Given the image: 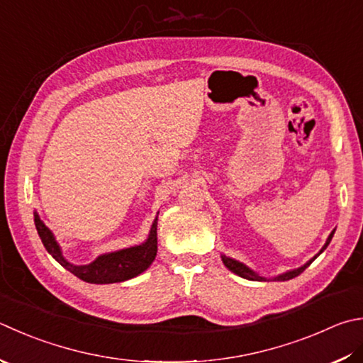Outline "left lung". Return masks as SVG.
Masks as SVG:
<instances>
[{
    "mask_svg": "<svg viewBox=\"0 0 363 363\" xmlns=\"http://www.w3.org/2000/svg\"><path fill=\"white\" fill-rule=\"evenodd\" d=\"M335 232V230H333ZM333 232L332 234L329 235V238H327V242H325V245L323 246V250L319 251V255L320 252H323L327 246H329V243H330V240H332V237H333ZM318 257V255L314 256L310 262H306L303 267H300V269H297V270H292V272H288V273H283V275H279V277H277L275 279H279V281H286V279H292V278H296V277H298L300 273H302L306 267H308L314 259ZM223 262H224V265L228 267V269L230 270V272H234L235 275H238V277H242V278H246V279H252V281H265L267 278H262V277H259L257 273H255L252 270H250L248 267L246 265H243L242 262H238V261H234V259H230V257H225V256H223Z\"/></svg>",
    "mask_w": 363,
    "mask_h": 363,
    "instance_id": "left-lung-1",
    "label": "left lung"
}]
</instances>
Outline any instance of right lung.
Returning <instances> with one entry per match:
<instances>
[{
  "label": "right lung",
  "instance_id": "obj_1",
  "mask_svg": "<svg viewBox=\"0 0 363 363\" xmlns=\"http://www.w3.org/2000/svg\"><path fill=\"white\" fill-rule=\"evenodd\" d=\"M34 224H36L38 234L43 240L45 250L50 252L55 261H58L66 270L74 273L75 277L93 284H108L126 281L129 278L138 277L139 273L147 270L150 264L155 261L156 251H158V240H156V221L152 225L150 235L145 243L133 248L120 250L108 255L99 256L96 261L86 265H72L61 255L58 243L55 242L50 229L40 221L38 213H34Z\"/></svg>",
  "mask_w": 363,
  "mask_h": 363
}]
</instances>
